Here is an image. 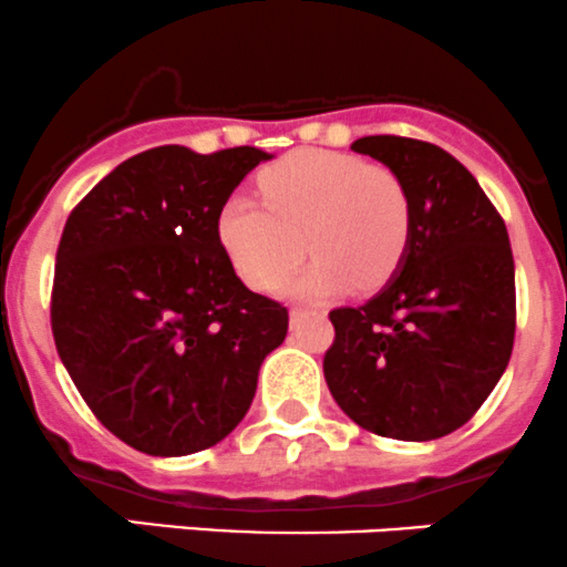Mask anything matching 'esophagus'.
Masks as SVG:
<instances>
[{"mask_svg":"<svg viewBox=\"0 0 567 567\" xmlns=\"http://www.w3.org/2000/svg\"><path fill=\"white\" fill-rule=\"evenodd\" d=\"M306 313H308L306 308H297V306H295V308H291V311H289V317H291V322H297V319H302V317H306Z\"/></svg>","mask_w":567,"mask_h":567,"instance_id":"esophagus-1","label":"esophagus"}]
</instances>
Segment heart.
I'll list each match as a JSON object with an SVG mask.
<instances>
[{
  "label": "heart",
  "mask_w": 567,
  "mask_h": 567,
  "mask_svg": "<svg viewBox=\"0 0 567 567\" xmlns=\"http://www.w3.org/2000/svg\"><path fill=\"white\" fill-rule=\"evenodd\" d=\"M261 204L231 195L217 212V239L250 289L272 291L302 259H317L286 286L319 300L350 286L378 289L411 245V195L394 171L355 154L300 148L259 176Z\"/></svg>",
  "instance_id": "b5f03b06"
}]
</instances>
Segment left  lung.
I'll return each instance as SVG.
<instances>
[{
  "instance_id": "obj_1",
  "label": "left lung",
  "mask_w": 567,
  "mask_h": 567,
  "mask_svg": "<svg viewBox=\"0 0 567 567\" xmlns=\"http://www.w3.org/2000/svg\"><path fill=\"white\" fill-rule=\"evenodd\" d=\"M352 151L383 162L411 195V245L363 306L336 308L324 380L369 433L435 441L496 389L515 339V265L504 220L476 178L433 143L372 134Z\"/></svg>"
}]
</instances>
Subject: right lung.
I'll return each instance as SVG.
<instances>
[{
	"mask_svg": "<svg viewBox=\"0 0 567 567\" xmlns=\"http://www.w3.org/2000/svg\"><path fill=\"white\" fill-rule=\"evenodd\" d=\"M254 145H159L121 162L71 212L52 333L82 400L154 457L209 450L245 419L289 313L237 278L217 212L259 162Z\"/></svg>",
	"mask_w": 567,
	"mask_h": 567,
	"instance_id": "obj_1",
	"label": "right lung"
}]
</instances>
